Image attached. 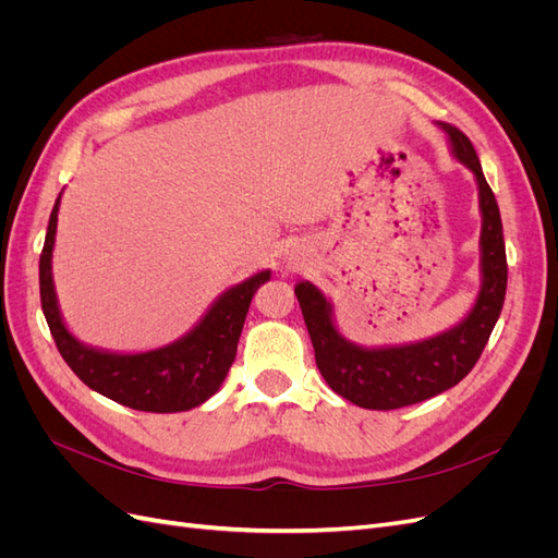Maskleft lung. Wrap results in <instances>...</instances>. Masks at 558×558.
<instances>
[{"label": "left lung", "instance_id": "left-lung-1", "mask_svg": "<svg viewBox=\"0 0 558 558\" xmlns=\"http://www.w3.org/2000/svg\"><path fill=\"white\" fill-rule=\"evenodd\" d=\"M456 158L475 172L482 207V291L475 307L461 326L430 337L426 342L388 349H363L347 342L335 330L330 305L316 286H295L305 326L312 337L316 367L337 396L365 410H398L428 400L459 384L492 337L508 289V256H505L502 223L492 185L486 183L477 150L465 134L442 123Z\"/></svg>", "mask_w": 558, "mask_h": 558}]
</instances>
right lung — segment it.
Returning a JSON list of instances; mask_svg holds the SVG:
<instances>
[{
  "mask_svg": "<svg viewBox=\"0 0 558 558\" xmlns=\"http://www.w3.org/2000/svg\"><path fill=\"white\" fill-rule=\"evenodd\" d=\"M58 207L60 197L50 211L39 258V293L46 324L64 363L93 391L140 412H185L209 400L228 375L238 353L251 298L269 279V272L251 277L223 293L197 328L170 347L146 353L95 351L74 340L58 312L53 277H50Z\"/></svg>",
  "mask_w": 558,
  "mask_h": 558,
  "instance_id": "1",
  "label": "right lung"
}]
</instances>
